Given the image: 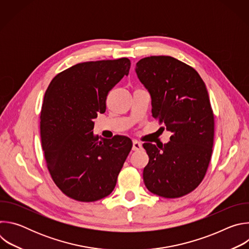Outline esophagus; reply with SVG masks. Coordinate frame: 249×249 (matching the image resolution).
I'll use <instances>...</instances> for the list:
<instances>
[{"label": "esophagus", "instance_id": "34e87169", "mask_svg": "<svg viewBox=\"0 0 249 249\" xmlns=\"http://www.w3.org/2000/svg\"><path fill=\"white\" fill-rule=\"evenodd\" d=\"M142 148H143V146H142V144L140 143V142L133 141V147H132L133 151H140Z\"/></svg>", "mask_w": 249, "mask_h": 249}]
</instances>
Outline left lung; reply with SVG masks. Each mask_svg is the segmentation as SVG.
<instances>
[{
	"label": "left lung",
	"mask_w": 249,
	"mask_h": 249,
	"mask_svg": "<svg viewBox=\"0 0 249 249\" xmlns=\"http://www.w3.org/2000/svg\"><path fill=\"white\" fill-rule=\"evenodd\" d=\"M136 73L151 94L153 117L172 133L164 145L143 144L149 156L145 185L160 197H182L202 182L213 152L215 121L205 83L170 56L141 59Z\"/></svg>",
	"instance_id": "8db88e82"
}]
</instances>
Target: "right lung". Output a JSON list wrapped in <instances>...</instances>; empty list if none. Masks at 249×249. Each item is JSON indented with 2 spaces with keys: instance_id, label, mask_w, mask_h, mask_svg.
Segmentation results:
<instances>
[{
  "instance_id": "1",
  "label": "right lung",
  "mask_w": 249,
  "mask_h": 249,
  "mask_svg": "<svg viewBox=\"0 0 249 249\" xmlns=\"http://www.w3.org/2000/svg\"><path fill=\"white\" fill-rule=\"evenodd\" d=\"M128 58L80 63L59 73L42 104L40 136L53 181L68 197L94 202L108 196L132 149L125 136L99 139L92 132L109 90L128 76Z\"/></svg>"
}]
</instances>
